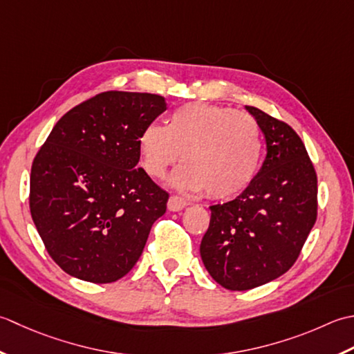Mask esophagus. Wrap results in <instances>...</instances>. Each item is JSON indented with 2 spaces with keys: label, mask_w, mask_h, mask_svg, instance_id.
I'll return each mask as SVG.
<instances>
[{
  "label": "esophagus",
  "mask_w": 354,
  "mask_h": 354,
  "mask_svg": "<svg viewBox=\"0 0 354 354\" xmlns=\"http://www.w3.org/2000/svg\"><path fill=\"white\" fill-rule=\"evenodd\" d=\"M186 206H187V201L178 196H171L168 200V209L171 212L182 211V209H185Z\"/></svg>",
  "instance_id": "1"
}]
</instances>
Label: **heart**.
Segmentation results:
<instances>
[{
  "label": "heart",
  "instance_id": "1",
  "mask_svg": "<svg viewBox=\"0 0 354 354\" xmlns=\"http://www.w3.org/2000/svg\"><path fill=\"white\" fill-rule=\"evenodd\" d=\"M140 165L160 178L182 151V165L171 177L180 189L226 198L241 192L259 169L263 136L246 113L206 102H189L169 114L167 127L148 124L137 137Z\"/></svg>",
  "mask_w": 354,
  "mask_h": 354
}]
</instances>
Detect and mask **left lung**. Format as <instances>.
<instances>
[{
    "label": "left lung",
    "mask_w": 354,
    "mask_h": 354,
    "mask_svg": "<svg viewBox=\"0 0 354 354\" xmlns=\"http://www.w3.org/2000/svg\"><path fill=\"white\" fill-rule=\"evenodd\" d=\"M264 134L268 154L240 196L214 205L200 244L206 270L229 290L268 284L292 268L318 214V178L301 137L246 105Z\"/></svg>",
    "instance_id": "1"
}]
</instances>
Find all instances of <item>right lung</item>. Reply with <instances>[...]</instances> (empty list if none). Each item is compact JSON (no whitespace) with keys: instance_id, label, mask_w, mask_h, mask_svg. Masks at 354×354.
I'll return each mask as SVG.
<instances>
[{"instance_id":"add662e5","label":"right lung","mask_w":354,"mask_h":354,"mask_svg":"<svg viewBox=\"0 0 354 354\" xmlns=\"http://www.w3.org/2000/svg\"><path fill=\"white\" fill-rule=\"evenodd\" d=\"M165 110L151 93H100L64 114L36 154L32 218L68 275L114 283L140 258L169 196L137 168V137Z\"/></svg>"}]
</instances>
